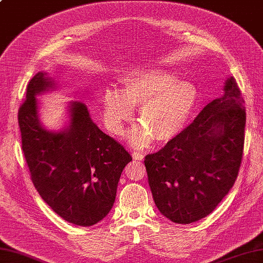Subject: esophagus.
I'll return each mask as SVG.
<instances>
[{
  "instance_id": "esophagus-1",
  "label": "esophagus",
  "mask_w": 263,
  "mask_h": 263,
  "mask_svg": "<svg viewBox=\"0 0 263 263\" xmlns=\"http://www.w3.org/2000/svg\"><path fill=\"white\" fill-rule=\"evenodd\" d=\"M132 157H133V159H135V161H142V159H143V155L140 153H133Z\"/></svg>"
}]
</instances>
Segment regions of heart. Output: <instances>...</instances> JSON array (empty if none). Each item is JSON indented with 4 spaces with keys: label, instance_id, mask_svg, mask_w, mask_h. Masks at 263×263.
Listing matches in <instances>:
<instances>
[{
    "label": "heart",
    "instance_id": "obj_1",
    "mask_svg": "<svg viewBox=\"0 0 263 263\" xmlns=\"http://www.w3.org/2000/svg\"><path fill=\"white\" fill-rule=\"evenodd\" d=\"M121 93L108 87L101 96L102 120L114 136L124 135L139 107L141 125L128 135L133 148L145 149L157 140L167 143L186 130L196 110L199 92L193 82L179 80L165 68H133L120 80Z\"/></svg>",
    "mask_w": 263,
    "mask_h": 263
}]
</instances>
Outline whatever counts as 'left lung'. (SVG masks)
I'll use <instances>...</instances> for the list:
<instances>
[{"label":"left lung","instance_id":"1","mask_svg":"<svg viewBox=\"0 0 263 263\" xmlns=\"http://www.w3.org/2000/svg\"><path fill=\"white\" fill-rule=\"evenodd\" d=\"M244 100L233 76L176 140L147 155L154 202L164 217L188 224L208 217L234 186L244 147Z\"/></svg>","mask_w":263,"mask_h":263}]
</instances>
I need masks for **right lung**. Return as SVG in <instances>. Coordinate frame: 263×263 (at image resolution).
Masks as SVG:
<instances>
[{
  "label": "right lung",
  "mask_w": 263,
  "mask_h": 263,
  "mask_svg": "<svg viewBox=\"0 0 263 263\" xmlns=\"http://www.w3.org/2000/svg\"><path fill=\"white\" fill-rule=\"evenodd\" d=\"M57 89L45 71L30 80L18 112L23 152L44 202L68 222L90 227L109 213L121 174L132 157L97 126L82 101L68 102L60 130L46 128L37 97Z\"/></svg>",
  "instance_id": "add662e5"
}]
</instances>
